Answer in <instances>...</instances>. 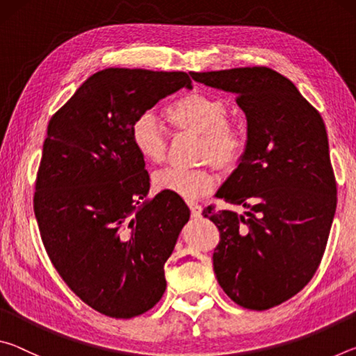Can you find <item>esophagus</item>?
<instances>
[{
    "instance_id": "1",
    "label": "esophagus",
    "mask_w": 356,
    "mask_h": 356,
    "mask_svg": "<svg viewBox=\"0 0 356 356\" xmlns=\"http://www.w3.org/2000/svg\"><path fill=\"white\" fill-rule=\"evenodd\" d=\"M188 207H190L191 216H195V218H197V216H201V206H200V204L188 201Z\"/></svg>"
}]
</instances>
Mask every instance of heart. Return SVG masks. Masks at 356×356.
Returning a JSON list of instances; mask_svg holds the SVG:
<instances>
[{
	"label": "heart",
	"instance_id": "obj_1",
	"mask_svg": "<svg viewBox=\"0 0 356 356\" xmlns=\"http://www.w3.org/2000/svg\"><path fill=\"white\" fill-rule=\"evenodd\" d=\"M165 116L177 131L200 135L197 159L212 161L221 171H232L242 163L250 147V135L242 124L229 120V106L212 94L193 91L171 102ZM131 146L149 163L166 159L168 141L152 114L138 116L130 129ZM155 190L196 200L216 186V176L210 165L197 168L170 166L152 176Z\"/></svg>",
	"mask_w": 356,
	"mask_h": 356
}]
</instances>
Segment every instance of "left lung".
I'll use <instances>...</instances> for the list:
<instances>
[{"mask_svg":"<svg viewBox=\"0 0 356 356\" xmlns=\"http://www.w3.org/2000/svg\"><path fill=\"white\" fill-rule=\"evenodd\" d=\"M190 75L236 94L248 120V152L216 193L248 210L202 212L220 231L216 280L243 308H273L308 284L327 248L337 197L323 119L291 80L268 67Z\"/></svg>","mask_w":356,"mask_h":356,"instance_id":"8db88e82","label":"left lung"}]
</instances>
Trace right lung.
<instances>
[{"label":"right lung","instance_id":"1","mask_svg":"<svg viewBox=\"0 0 356 356\" xmlns=\"http://www.w3.org/2000/svg\"><path fill=\"white\" fill-rule=\"evenodd\" d=\"M184 86L185 72L106 69L48 122L34 191L42 242L70 291L108 317L159 303L165 262L190 218L170 193L141 204L150 180L130 141L134 120Z\"/></svg>","mask_w":356,"mask_h":356}]
</instances>
